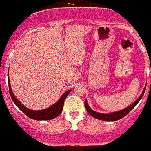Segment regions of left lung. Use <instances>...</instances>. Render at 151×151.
<instances>
[{"mask_svg":"<svg viewBox=\"0 0 151 151\" xmlns=\"http://www.w3.org/2000/svg\"><path fill=\"white\" fill-rule=\"evenodd\" d=\"M145 90H146V87L144 88L143 91L141 93V95L139 96V98L136 100V101L132 103L130 106H129L127 108H125L123 110H119V111H117V112H113L110 113V114H101V113H98L96 111H93V110L88 105V102H87L86 99L85 100V107L86 109V111L88 112V114L91 115L93 118H96V119H99V120H102V121H108V122H111V121H117V120H119L121 118H124L125 116L127 115L131 110L134 109L135 107V106L139 102V101L141 100L142 96H143L144 93H145Z\"/></svg>","mask_w":151,"mask_h":151,"instance_id":"1","label":"left lung"}]
</instances>
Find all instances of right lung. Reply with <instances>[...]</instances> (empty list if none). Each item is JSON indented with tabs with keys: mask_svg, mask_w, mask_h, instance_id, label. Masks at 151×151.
Segmentation results:
<instances>
[{
	"mask_svg": "<svg viewBox=\"0 0 151 151\" xmlns=\"http://www.w3.org/2000/svg\"><path fill=\"white\" fill-rule=\"evenodd\" d=\"M8 82H9V89L10 96H11V98H12L13 102L16 104L17 106L18 107L19 109L22 110L25 115L28 116L31 119H34V120H50V119H53V118H57L58 116L60 115L61 111H62V109H63L65 100L68 94L71 91V90H67L66 92H65L61 95V98L58 99V101L53 104V105H52L49 108L41 110H32L23 106L20 102L18 99L16 98V97L14 96L13 91H12V89H11V86H10L9 72H8Z\"/></svg>",
	"mask_w": 151,
	"mask_h": 151,
	"instance_id": "right-lung-1",
	"label": "right lung"
}]
</instances>
